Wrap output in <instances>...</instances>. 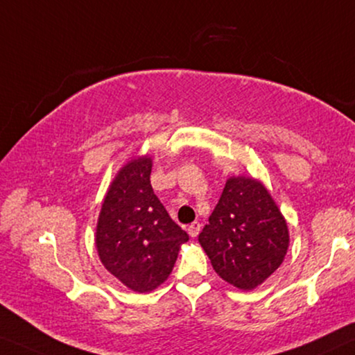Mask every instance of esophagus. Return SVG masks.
<instances>
[{
  "instance_id": "34e87169",
  "label": "esophagus",
  "mask_w": 355,
  "mask_h": 355,
  "mask_svg": "<svg viewBox=\"0 0 355 355\" xmlns=\"http://www.w3.org/2000/svg\"><path fill=\"white\" fill-rule=\"evenodd\" d=\"M187 231H188V234L191 236V237H198L199 231H200V223H198V221H194V223H191V225L188 226Z\"/></svg>"
}]
</instances>
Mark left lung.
Wrapping results in <instances>:
<instances>
[{
	"label": "left lung",
	"mask_w": 355,
	"mask_h": 355,
	"mask_svg": "<svg viewBox=\"0 0 355 355\" xmlns=\"http://www.w3.org/2000/svg\"><path fill=\"white\" fill-rule=\"evenodd\" d=\"M199 244L225 282L248 292L282 264L290 234L282 211L260 180L232 175L199 234Z\"/></svg>",
	"instance_id": "1"
}]
</instances>
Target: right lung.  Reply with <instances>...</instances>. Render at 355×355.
Listing matches in <instances>:
<instances>
[{"label": "right lung", "mask_w": 355, "mask_h": 355, "mask_svg": "<svg viewBox=\"0 0 355 355\" xmlns=\"http://www.w3.org/2000/svg\"><path fill=\"white\" fill-rule=\"evenodd\" d=\"M151 156H134L116 173L95 228V248L105 269L137 293L171 276L188 234L168 216L153 191Z\"/></svg>", "instance_id": "add662e5"}]
</instances>
